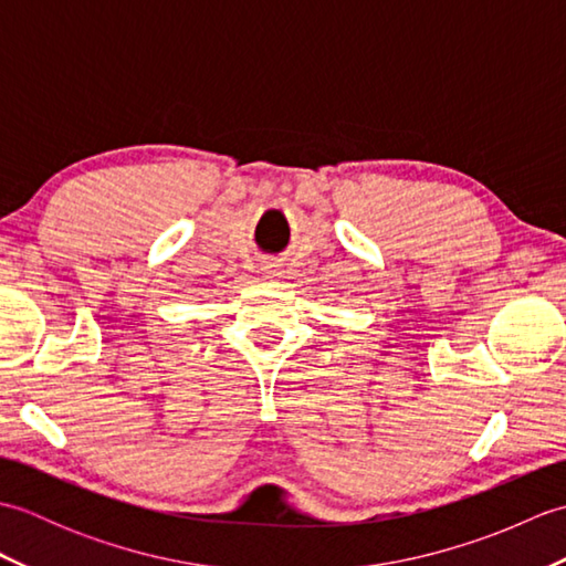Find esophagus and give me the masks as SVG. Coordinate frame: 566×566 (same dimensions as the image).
I'll use <instances>...</instances> for the list:
<instances>
[{
    "label": "esophagus",
    "mask_w": 566,
    "mask_h": 566,
    "mask_svg": "<svg viewBox=\"0 0 566 566\" xmlns=\"http://www.w3.org/2000/svg\"><path fill=\"white\" fill-rule=\"evenodd\" d=\"M262 274L268 276V280H274V276H280V268H276V264H264Z\"/></svg>",
    "instance_id": "esophagus-1"
}]
</instances>
